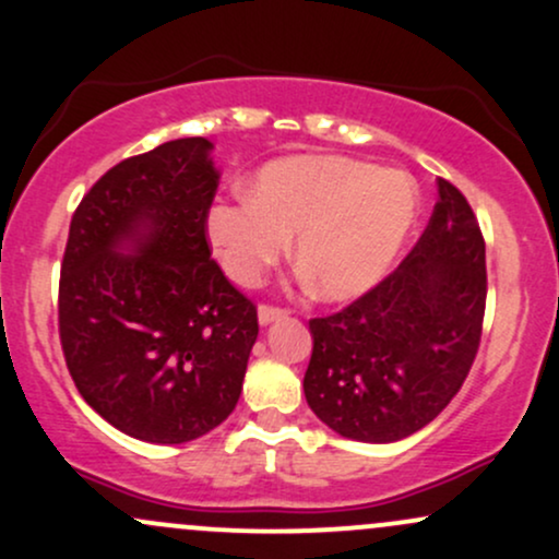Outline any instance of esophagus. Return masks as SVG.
Segmentation results:
<instances>
[{
    "instance_id": "obj_1",
    "label": "esophagus",
    "mask_w": 559,
    "mask_h": 559,
    "mask_svg": "<svg viewBox=\"0 0 559 559\" xmlns=\"http://www.w3.org/2000/svg\"><path fill=\"white\" fill-rule=\"evenodd\" d=\"M286 316H288V310H284V307H275V305H260V310H258V318L262 325L273 323V320H281Z\"/></svg>"
}]
</instances>
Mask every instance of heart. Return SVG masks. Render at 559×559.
<instances>
[{
	"label": "heart",
	"mask_w": 559,
	"mask_h": 559,
	"mask_svg": "<svg viewBox=\"0 0 559 559\" xmlns=\"http://www.w3.org/2000/svg\"><path fill=\"white\" fill-rule=\"evenodd\" d=\"M418 215V189L402 170L362 159L297 155L267 163L252 191L213 204L207 234L223 271L239 284L286 254L320 299L342 301L373 288L402 252Z\"/></svg>",
	"instance_id": "heart-1"
}]
</instances>
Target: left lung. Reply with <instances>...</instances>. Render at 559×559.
<instances>
[{"label": "left lung", "instance_id": "obj_1", "mask_svg": "<svg viewBox=\"0 0 559 559\" xmlns=\"http://www.w3.org/2000/svg\"><path fill=\"white\" fill-rule=\"evenodd\" d=\"M439 202L409 254L344 310L312 318L305 396L312 413L355 441L420 431L463 389L486 310V241L457 186Z\"/></svg>", "mask_w": 559, "mask_h": 559}]
</instances>
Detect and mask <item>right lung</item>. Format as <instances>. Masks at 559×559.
<instances>
[{
    "label": "right lung",
    "mask_w": 559,
    "mask_h": 559,
    "mask_svg": "<svg viewBox=\"0 0 559 559\" xmlns=\"http://www.w3.org/2000/svg\"><path fill=\"white\" fill-rule=\"evenodd\" d=\"M210 150L176 139L115 165L83 194L62 254L57 316L75 389L152 444L194 441L234 413L260 331L254 301L210 258Z\"/></svg>",
    "instance_id": "1"
}]
</instances>
